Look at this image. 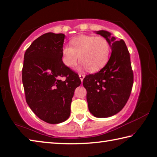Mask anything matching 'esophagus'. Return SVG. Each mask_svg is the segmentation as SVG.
<instances>
[{"label": "esophagus", "instance_id": "obj_1", "mask_svg": "<svg viewBox=\"0 0 157 157\" xmlns=\"http://www.w3.org/2000/svg\"><path fill=\"white\" fill-rule=\"evenodd\" d=\"M85 76H85V74H79V78H80L81 81H83V78H85Z\"/></svg>", "mask_w": 157, "mask_h": 157}]
</instances>
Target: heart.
<instances>
[{"label":"heart","instance_id":"obj_1","mask_svg":"<svg viewBox=\"0 0 157 157\" xmlns=\"http://www.w3.org/2000/svg\"><path fill=\"white\" fill-rule=\"evenodd\" d=\"M71 47L62 48V61L67 67H73L78 60L81 66L95 72L104 67L109 60L110 45L102 37L81 35L70 41Z\"/></svg>","mask_w":157,"mask_h":157}]
</instances>
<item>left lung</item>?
Returning <instances> with one entry per match:
<instances>
[{
    "label": "left lung",
    "instance_id": "obj_1",
    "mask_svg": "<svg viewBox=\"0 0 157 157\" xmlns=\"http://www.w3.org/2000/svg\"><path fill=\"white\" fill-rule=\"evenodd\" d=\"M111 48V55L104 67L85 77L83 85L87 90L90 112L96 117H108L120 112L132 92L133 74L129 52L124 40L117 41L106 30H99Z\"/></svg>",
    "mask_w": 157,
    "mask_h": 157
}]
</instances>
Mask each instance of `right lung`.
<instances>
[{
    "label": "right lung",
    "mask_w": 157,
    "mask_h": 157,
    "mask_svg": "<svg viewBox=\"0 0 157 157\" xmlns=\"http://www.w3.org/2000/svg\"><path fill=\"white\" fill-rule=\"evenodd\" d=\"M65 35L45 33L27 48L22 69L25 100L33 113L49 124L65 122L70 115L75 89L81 81L62 61ZM60 77H65L62 81Z\"/></svg>",
    "instance_id": "1"
}]
</instances>
